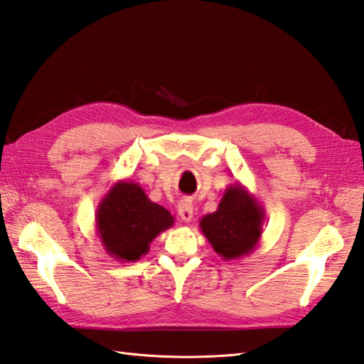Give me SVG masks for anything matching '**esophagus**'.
<instances>
[{
    "label": "esophagus",
    "mask_w": 364,
    "mask_h": 364,
    "mask_svg": "<svg viewBox=\"0 0 364 364\" xmlns=\"http://www.w3.org/2000/svg\"><path fill=\"white\" fill-rule=\"evenodd\" d=\"M178 215L183 221H191L193 217V206L191 200H181L178 204Z\"/></svg>",
    "instance_id": "34e87169"
}]
</instances>
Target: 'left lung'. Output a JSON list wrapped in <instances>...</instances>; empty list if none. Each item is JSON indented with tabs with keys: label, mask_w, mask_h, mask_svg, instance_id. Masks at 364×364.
Wrapping results in <instances>:
<instances>
[{
	"label": "left lung",
	"mask_w": 364,
	"mask_h": 364,
	"mask_svg": "<svg viewBox=\"0 0 364 364\" xmlns=\"http://www.w3.org/2000/svg\"><path fill=\"white\" fill-rule=\"evenodd\" d=\"M266 213L241 183L230 184L218 209L200 220V229L223 259H240L254 252L263 234Z\"/></svg>",
	"instance_id": "obj_1"
}]
</instances>
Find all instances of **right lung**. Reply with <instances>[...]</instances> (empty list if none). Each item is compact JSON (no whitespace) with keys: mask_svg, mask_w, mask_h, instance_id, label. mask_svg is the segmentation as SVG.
<instances>
[{"mask_svg":"<svg viewBox=\"0 0 364 364\" xmlns=\"http://www.w3.org/2000/svg\"><path fill=\"white\" fill-rule=\"evenodd\" d=\"M175 218L160 204L149 200L141 186L117 181L97 208L95 226L106 254L123 263H135L149 252V245Z\"/></svg>","mask_w":364,"mask_h":364,"instance_id":"obj_1","label":"right lung"}]
</instances>
